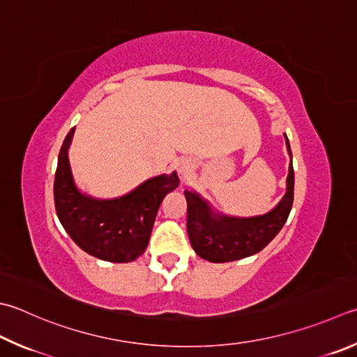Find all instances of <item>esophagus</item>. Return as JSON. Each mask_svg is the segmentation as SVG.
Wrapping results in <instances>:
<instances>
[{
  "mask_svg": "<svg viewBox=\"0 0 357 357\" xmlns=\"http://www.w3.org/2000/svg\"><path fill=\"white\" fill-rule=\"evenodd\" d=\"M192 167H194V166H192V163H191L190 160H180L178 165H177L178 174H180L181 177H185V178L192 172Z\"/></svg>",
  "mask_w": 357,
  "mask_h": 357,
  "instance_id": "obj_1",
  "label": "esophagus"
}]
</instances>
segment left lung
Segmentation results:
<instances>
[{
    "instance_id": "1",
    "label": "left lung",
    "mask_w": 357,
    "mask_h": 357,
    "mask_svg": "<svg viewBox=\"0 0 357 357\" xmlns=\"http://www.w3.org/2000/svg\"><path fill=\"white\" fill-rule=\"evenodd\" d=\"M286 137V133H284ZM289 155L291 146L286 137ZM186 228L190 242L200 258L210 262L236 261L261 252L283 228L294 202V167L289 163L286 194L280 204L262 216L233 218L214 213L197 192L186 190Z\"/></svg>"
}]
</instances>
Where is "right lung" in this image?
<instances>
[{
    "instance_id": "obj_1",
    "label": "right lung",
    "mask_w": 357,
    "mask_h": 357,
    "mask_svg": "<svg viewBox=\"0 0 357 357\" xmlns=\"http://www.w3.org/2000/svg\"><path fill=\"white\" fill-rule=\"evenodd\" d=\"M74 127L60 147L54 204L60 224L71 239L91 257L110 262H130L144 253L157 211L167 192L176 190L177 172L146 180L126 196L95 199L74 183L68 149Z\"/></svg>"
}]
</instances>
